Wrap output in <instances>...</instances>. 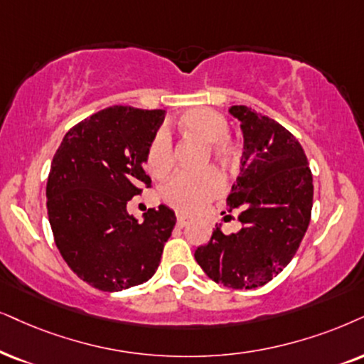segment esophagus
<instances>
[{
	"mask_svg": "<svg viewBox=\"0 0 364 364\" xmlns=\"http://www.w3.org/2000/svg\"><path fill=\"white\" fill-rule=\"evenodd\" d=\"M191 222V216L190 215H178V218H176V225L179 228H183V227H186L188 223Z\"/></svg>",
	"mask_w": 364,
	"mask_h": 364,
	"instance_id": "34e87169",
	"label": "esophagus"
}]
</instances>
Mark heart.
<instances>
[{
    "label": "heart",
    "mask_w": 364,
    "mask_h": 364,
    "mask_svg": "<svg viewBox=\"0 0 364 364\" xmlns=\"http://www.w3.org/2000/svg\"><path fill=\"white\" fill-rule=\"evenodd\" d=\"M174 129L183 136L195 137L205 144L203 161H213L220 171L230 173L238 168L242 159V144L228 132L230 124L222 114L211 109H191L183 112L174 122ZM146 169L156 179L166 178L173 169V149L163 134L149 142L144 158ZM223 181L218 171L206 168L200 173H179L169 179L163 190V200L174 210H200L222 191Z\"/></svg>",
    "instance_id": "b5f03b06"
}]
</instances>
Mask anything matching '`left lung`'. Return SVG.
<instances>
[{
	"label": "left lung",
	"instance_id": "1",
	"mask_svg": "<svg viewBox=\"0 0 364 364\" xmlns=\"http://www.w3.org/2000/svg\"><path fill=\"white\" fill-rule=\"evenodd\" d=\"M230 114L242 122L243 156L227 211H240L243 227L230 235L216 227L195 259L216 284L255 289L277 277L296 255L311 222L314 185L292 132L247 105H232Z\"/></svg>",
	"mask_w": 364,
	"mask_h": 364
}]
</instances>
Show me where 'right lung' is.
<instances>
[{"label":"right lung","mask_w":364,"mask_h":364,"mask_svg":"<svg viewBox=\"0 0 364 364\" xmlns=\"http://www.w3.org/2000/svg\"><path fill=\"white\" fill-rule=\"evenodd\" d=\"M161 109L114 105L75 124L53 156L47 181L50 227L72 272L104 292L134 287L158 270L176 216L151 208L142 223L127 203L151 188L142 168L164 121Z\"/></svg>","instance_id":"obj_1"}]
</instances>
